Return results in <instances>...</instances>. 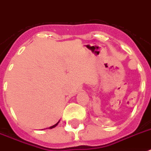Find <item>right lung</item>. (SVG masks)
Instances as JSON below:
<instances>
[{
	"instance_id": "obj_1",
	"label": "right lung",
	"mask_w": 151,
	"mask_h": 151,
	"mask_svg": "<svg viewBox=\"0 0 151 151\" xmlns=\"http://www.w3.org/2000/svg\"><path fill=\"white\" fill-rule=\"evenodd\" d=\"M59 122H57V123H56V124H54V125H52V126H51V127H49V129H53V128H55V126H56V125H57V124H59Z\"/></svg>"
}]
</instances>
